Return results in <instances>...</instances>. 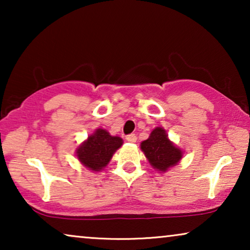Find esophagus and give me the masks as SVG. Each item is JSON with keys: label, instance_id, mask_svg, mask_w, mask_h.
Listing matches in <instances>:
<instances>
[{"label": "esophagus", "instance_id": "obj_1", "mask_svg": "<svg viewBox=\"0 0 250 250\" xmlns=\"http://www.w3.org/2000/svg\"><path fill=\"white\" fill-rule=\"evenodd\" d=\"M126 140H127V142L135 143L136 142V135L135 134H129V135L126 136Z\"/></svg>", "mask_w": 250, "mask_h": 250}]
</instances>
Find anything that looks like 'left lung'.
Masks as SVG:
<instances>
[{"mask_svg": "<svg viewBox=\"0 0 250 250\" xmlns=\"http://www.w3.org/2000/svg\"><path fill=\"white\" fill-rule=\"evenodd\" d=\"M140 148L150 165L160 173H166L183 158V150L170 141L166 129L160 126L152 129L149 138L141 142Z\"/></svg>", "mask_w": 250, "mask_h": 250, "instance_id": "left-lung-1", "label": "left lung"}]
</instances>
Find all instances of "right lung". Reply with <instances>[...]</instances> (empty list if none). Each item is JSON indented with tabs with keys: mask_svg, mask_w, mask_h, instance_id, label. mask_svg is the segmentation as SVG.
Wrapping results in <instances>:
<instances>
[{
	"mask_svg": "<svg viewBox=\"0 0 250 250\" xmlns=\"http://www.w3.org/2000/svg\"><path fill=\"white\" fill-rule=\"evenodd\" d=\"M123 146V139L114 136L107 129L99 127L76 148V157L82 165L92 172L104 169L114 153Z\"/></svg>",
	"mask_w": 250,
	"mask_h": 250,
	"instance_id": "obj_1",
	"label": "right lung"
}]
</instances>
